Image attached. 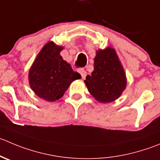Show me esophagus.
Returning <instances> with one entry per match:
<instances>
[{
  "instance_id": "1",
  "label": "esophagus",
  "mask_w": 160,
  "mask_h": 160,
  "mask_svg": "<svg viewBox=\"0 0 160 160\" xmlns=\"http://www.w3.org/2000/svg\"><path fill=\"white\" fill-rule=\"evenodd\" d=\"M78 72H80V75H81V77L83 79H84L85 77H86V76H87V72L86 71H85V69H80L78 70Z\"/></svg>"
}]
</instances>
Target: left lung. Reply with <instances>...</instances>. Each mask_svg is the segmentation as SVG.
I'll use <instances>...</instances> for the list:
<instances>
[{"instance_id": "1", "label": "left lung", "mask_w": 160, "mask_h": 160, "mask_svg": "<svg viewBox=\"0 0 160 160\" xmlns=\"http://www.w3.org/2000/svg\"><path fill=\"white\" fill-rule=\"evenodd\" d=\"M90 94L101 103L116 100L126 89L127 78L116 51L108 47L96 52L94 71L84 80Z\"/></svg>"}]
</instances>
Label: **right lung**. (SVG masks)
<instances>
[{"instance_id": "1", "label": "right lung", "mask_w": 160, "mask_h": 160, "mask_svg": "<svg viewBox=\"0 0 160 160\" xmlns=\"http://www.w3.org/2000/svg\"><path fill=\"white\" fill-rule=\"evenodd\" d=\"M63 47L50 41L39 52L29 71V86L39 98L55 102L61 98L73 80L81 78L62 59Z\"/></svg>"}]
</instances>
